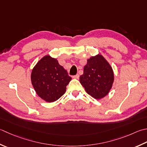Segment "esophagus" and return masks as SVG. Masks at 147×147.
Instances as JSON below:
<instances>
[{"label": "esophagus", "instance_id": "obj_1", "mask_svg": "<svg viewBox=\"0 0 147 147\" xmlns=\"http://www.w3.org/2000/svg\"><path fill=\"white\" fill-rule=\"evenodd\" d=\"M79 77H80L79 74H76V75H74V76H73V78H74V79H78Z\"/></svg>", "mask_w": 147, "mask_h": 147}]
</instances>
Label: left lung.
<instances>
[{"label": "left lung", "mask_w": 147, "mask_h": 147, "mask_svg": "<svg viewBox=\"0 0 147 147\" xmlns=\"http://www.w3.org/2000/svg\"><path fill=\"white\" fill-rule=\"evenodd\" d=\"M80 82L88 94L96 99H102L113 86V69L101 54H97L87 59Z\"/></svg>", "instance_id": "obj_1"}]
</instances>
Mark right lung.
Here are the masks:
<instances>
[{"label": "right lung", "mask_w": 147, "mask_h": 147, "mask_svg": "<svg viewBox=\"0 0 147 147\" xmlns=\"http://www.w3.org/2000/svg\"><path fill=\"white\" fill-rule=\"evenodd\" d=\"M30 79L37 96L46 102H52L65 94L71 78L57 59L47 55L33 67Z\"/></svg>", "instance_id": "obj_1"}]
</instances>
